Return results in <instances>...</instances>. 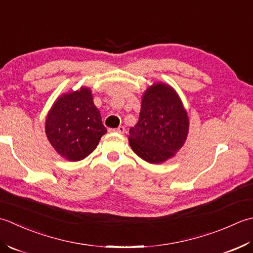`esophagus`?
<instances>
[{
	"label": "esophagus",
	"instance_id": "34e87169",
	"mask_svg": "<svg viewBox=\"0 0 253 253\" xmlns=\"http://www.w3.org/2000/svg\"><path fill=\"white\" fill-rule=\"evenodd\" d=\"M111 131H113V132H117V133H119V134H123L125 133V126H120L119 127H117V128H113V130H111Z\"/></svg>",
	"mask_w": 253,
	"mask_h": 253
}]
</instances>
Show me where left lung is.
<instances>
[{
    "instance_id": "obj_1",
    "label": "left lung",
    "mask_w": 253,
    "mask_h": 253,
    "mask_svg": "<svg viewBox=\"0 0 253 253\" xmlns=\"http://www.w3.org/2000/svg\"><path fill=\"white\" fill-rule=\"evenodd\" d=\"M189 117L172 86L157 82L143 92L138 122L130 128L128 143L149 164H163L176 156L187 141Z\"/></svg>"
}]
</instances>
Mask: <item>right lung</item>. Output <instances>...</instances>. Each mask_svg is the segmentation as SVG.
Instances as JSON below:
<instances>
[{"label": "right lung", "instance_id": "1", "mask_svg": "<svg viewBox=\"0 0 253 253\" xmlns=\"http://www.w3.org/2000/svg\"><path fill=\"white\" fill-rule=\"evenodd\" d=\"M45 135L54 151L69 162H79L95 151L107 128L86 86L56 98L45 118Z\"/></svg>", "mask_w": 253, "mask_h": 253}]
</instances>
